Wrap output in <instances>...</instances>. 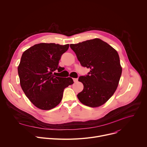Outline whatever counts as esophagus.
I'll use <instances>...</instances> for the list:
<instances>
[{
	"label": "esophagus",
	"instance_id": "34e87169",
	"mask_svg": "<svg viewBox=\"0 0 147 147\" xmlns=\"http://www.w3.org/2000/svg\"><path fill=\"white\" fill-rule=\"evenodd\" d=\"M73 81L74 82H78V78H73Z\"/></svg>",
	"mask_w": 147,
	"mask_h": 147
}]
</instances>
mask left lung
<instances>
[{
  "label": "left lung",
  "mask_w": 147,
  "mask_h": 147,
  "mask_svg": "<svg viewBox=\"0 0 147 147\" xmlns=\"http://www.w3.org/2000/svg\"><path fill=\"white\" fill-rule=\"evenodd\" d=\"M70 47L81 65L90 69L87 75L78 78L84 85L83 90L77 95L79 100L92 108L102 105L115 93L121 75L117 51L98 38Z\"/></svg>",
  "instance_id": "obj_1"
}]
</instances>
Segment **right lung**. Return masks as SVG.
<instances>
[{"mask_svg":"<svg viewBox=\"0 0 147 147\" xmlns=\"http://www.w3.org/2000/svg\"><path fill=\"white\" fill-rule=\"evenodd\" d=\"M69 47L54 43L36 44L22 55L18 67L20 85L29 100L39 109L50 110L61 102L65 88L74 83L70 77H56L63 67L59 62Z\"/></svg>","mask_w":147,"mask_h":147,"instance_id":"add662e5","label":"right lung"}]
</instances>
